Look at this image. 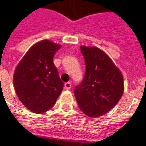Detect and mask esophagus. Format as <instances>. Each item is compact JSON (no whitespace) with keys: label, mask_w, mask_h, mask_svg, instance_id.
Segmentation results:
<instances>
[{"label":"esophagus","mask_w":146,"mask_h":146,"mask_svg":"<svg viewBox=\"0 0 146 146\" xmlns=\"http://www.w3.org/2000/svg\"><path fill=\"white\" fill-rule=\"evenodd\" d=\"M64 87H65L66 90H70V89L71 88V84H70V82H66V83H65Z\"/></svg>","instance_id":"obj_1"}]
</instances>
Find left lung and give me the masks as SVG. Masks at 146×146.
I'll list each match as a JSON object with an SVG mask.
<instances>
[{"instance_id":"8db88e82","label":"left lung","mask_w":146,"mask_h":146,"mask_svg":"<svg viewBox=\"0 0 146 146\" xmlns=\"http://www.w3.org/2000/svg\"><path fill=\"white\" fill-rule=\"evenodd\" d=\"M85 62L83 80L74 94L80 110L90 117H98L116 105L124 90L123 77L113 61L95 47H80Z\"/></svg>"}]
</instances>
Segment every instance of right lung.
I'll list each match as a JSON object with an SVG mask.
<instances>
[{
	"instance_id": "add662e5",
	"label": "right lung",
	"mask_w": 146,
	"mask_h": 146,
	"mask_svg": "<svg viewBox=\"0 0 146 146\" xmlns=\"http://www.w3.org/2000/svg\"><path fill=\"white\" fill-rule=\"evenodd\" d=\"M61 45L52 41L35 43L18 64L14 74V85L19 100L28 109L43 113L54 106L64 83L53 63Z\"/></svg>"
}]
</instances>
